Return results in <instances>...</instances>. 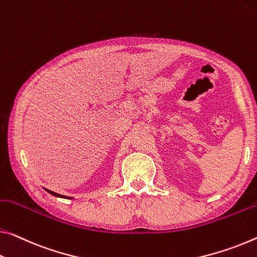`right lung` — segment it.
<instances>
[{"label": "right lung", "instance_id": "add662e5", "mask_svg": "<svg viewBox=\"0 0 257 257\" xmlns=\"http://www.w3.org/2000/svg\"><path fill=\"white\" fill-rule=\"evenodd\" d=\"M49 193L50 194H52V195H55V197H59V198H67V197H65V195H62V194H58V193H56V192H52V191H50V190H47Z\"/></svg>", "mask_w": 257, "mask_h": 257}]
</instances>
